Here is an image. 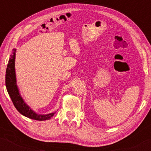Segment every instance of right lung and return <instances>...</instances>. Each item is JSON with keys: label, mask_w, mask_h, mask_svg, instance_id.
Instances as JSON below:
<instances>
[{"label": "right lung", "mask_w": 151, "mask_h": 151, "mask_svg": "<svg viewBox=\"0 0 151 151\" xmlns=\"http://www.w3.org/2000/svg\"><path fill=\"white\" fill-rule=\"evenodd\" d=\"M13 55H11L8 61V66H7L6 72V86L7 91L9 94L12 101L17 110L20 112L22 115L29 118V119H34L37 121H45L48 120L53 116L55 112L50 113L45 115H40L36 114L34 111L30 108L24 101L23 99L21 97L19 90L16 84V77H15V52L16 50H13Z\"/></svg>", "instance_id": "obj_1"}]
</instances>
